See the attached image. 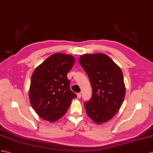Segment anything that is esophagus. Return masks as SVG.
Segmentation results:
<instances>
[{"instance_id": "34e87169", "label": "esophagus", "mask_w": 153, "mask_h": 153, "mask_svg": "<svg viewBox=\"0 0 153 153\" xmlns=\"http://www.w3.org/2000/svg\"><path fill=\"white\" fill-rule=\"evenodd\" d=\"M77 98L78 99H80L81 97V93H77Z\"/></svg>"}]
</instances>
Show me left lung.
<instances>
[{"label": "left lung", "mask_w": 153, "mask_h": 153, "mask_svg": "<svg viewBox=\"0 0 153 153\" xmlns=\"http://www.w3.org/2000/svg\"><path fill=\"white\" fill-rule=\"evenodd\" d=\"M79 61L92 88L91 100L84 104L87 114L97 124L107 122L118 112L125 98L122 71L105 53L83 54Z\"/></svg>", "instance_id": "1"}]
</instances>
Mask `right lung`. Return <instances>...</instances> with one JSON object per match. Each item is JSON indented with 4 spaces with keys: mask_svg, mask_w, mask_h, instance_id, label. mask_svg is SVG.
Masks as SVG:
<instances>
[{
    "mask_svg": "<svg viewBox=\"0 0 153 153\" xmlns=\"http://www.w3.org/2000/svg\"><path fill=\"white\" fill-rule=\"evenodd\" d=\"M75 59L57 53L50 56L33 71L29 90L30 103L42 119L55 122L67 111L77 97L70 88L67 74Z\"/></svg>",
    "mask_w": 153,
    "mask_h": 153,
    "instance_id": "right-lung-1",
    "label": "right lung"
}]
</instances>
